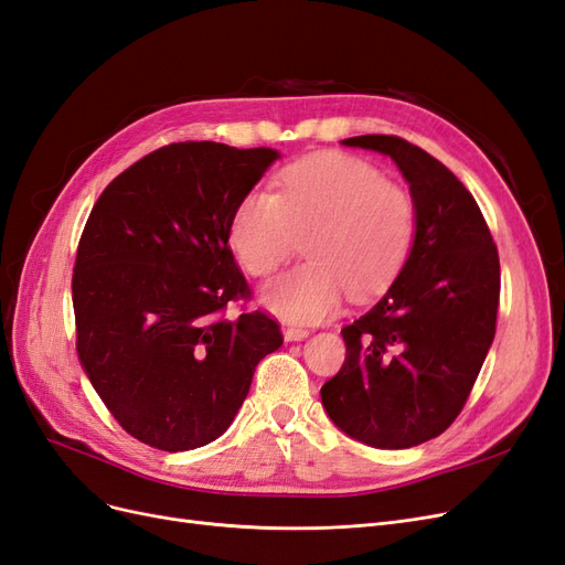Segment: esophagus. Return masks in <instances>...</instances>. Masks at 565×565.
<instances>
[{"label":"esophagus","instance_id":"1","mask_svg":"<svg viewBox=\"0 0 565 565\" xmlns=\"http://www.w3.org/2000/svg\"><path fill=\"white\" fill-rule=\"evenodd\" d=\"M282 337H285V341H303L306 337H309V330H301V328H285V330H282Z\"/></svg>","mask_w":565,"mask_h":565}]
</instances>
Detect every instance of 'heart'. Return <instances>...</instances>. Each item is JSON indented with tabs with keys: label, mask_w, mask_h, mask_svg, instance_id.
<instances>
[{
	"label": "heart",
	"mask_w": 565,
	"mask_h": 565,
	"mask_svg": "<svg viewBox=\"0 0 565 565\" xmlns=\"http://www.w3.org/2000/svg\"><path fill=\"white\" fill-rule=\"evenodd\" d=\"M280 193L249 191L231 218V247L256 278L306 259L268 282L264 309L295 324L339 311L341 299L365 301L396 280L417 237L415 202L377 167L344 152H316L285 167Z\"/></svg>",
	"instance_id": "b5f03b06"
}]
</instances>
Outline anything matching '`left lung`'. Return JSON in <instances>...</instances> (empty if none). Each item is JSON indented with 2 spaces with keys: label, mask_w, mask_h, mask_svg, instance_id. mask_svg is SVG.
<instances>
[{
  "label": "left lung",
  "mask_w": 565,
  "mask_h": 565,
  "mask_svg": "<svg viewBox=\"0 0 565 565\" xmlns=\"http://www.w3.org/2000/svg\"><path fill=\"white\" fill-rule=\"evenodd\" d=\"M341 143L396 162L417 237L386 295L341 330L347 361L320 398L353 440L403 450L440 436L465 407L494 339L500 256L473 195L429 152L384 134Z\"/></svg>",
  "instance_id": "obj_1"
}]
</instances>
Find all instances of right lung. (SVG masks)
Wrapping results in <instances>:
<instances>
[{"label":"right lung","instance_id":"add662e5","mask_svg":"<svg viewBox=\"0 0 565 565\" xmlns=\"http://www.w3.org/2000/svg\"><path fill=\"white\" fill-rule=\"evenodd\" d=\"M273 148L183 141L125 169L89 214L77 247V355L119 426L183 452L224 434L254 370L282 347L266 313L221 316L247 297L228 249L233 212Z\"/></svg>","mask_w":565,"mask_h":565}]
</instances>
